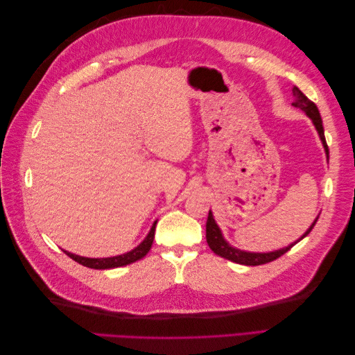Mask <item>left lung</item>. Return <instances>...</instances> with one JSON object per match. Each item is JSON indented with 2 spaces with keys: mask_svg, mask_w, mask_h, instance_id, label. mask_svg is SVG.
<instances>
[{
  "mask_svg": "<svg viewBox=\"0 0 355 355\" xmlns=\"http://www.w3.org/2000/svg\"><path fill=\"white\" fill-rule=\"evenodd\" d=\"M293 96H295V102L292 105L295 106V108L302 110L311 118V120H313V124L317 128L321 142H323L326 155L329 158V146L326 144L323 121H321V116H320L317 105L314 102H311L297 87H293ZM317 220H318V216L313 222V225H311V227L306 230V232L302 235V237H300L297 241H295L293 244L284 247V249L275 250V252H268V253H253V252H244V250H240V249H235V247H232L227 240H225L219 227H218L216 220H214V218H213V213L210 210L209 218H207V223H206V239H207V244H209L210 249L218 256H222V257H225V259H228V261L235 262V263H240V265L257 266V265L272 262V261L278 259L280 256H283L284 253H287L296 243H299L300 240L306 237V235L311 232V230L314 228V225L317 223Z\"/></svg>",
  "mask_w": 355,
  "mask_h": 355,
  "instance_id": "8db88e82",
  "label": "left lung"
}]
</instances>
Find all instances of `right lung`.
<instances>
[{
  "instance_id": "obj_1",
  "label": "right lung",
  "mask_w": 355,
  "mask_h": 355,
  "mask_svg": "<svg viewBox=\"0 0 355 355\" xmlns=\"http://www.w3.org/2000/svg\"><path fill=\"white\" fill-rule=\"evenodd\" d=\"M155 225H157V220L153 223V227H151V230H149L145 240L137 247H135L133 250L127 252L124 254H118V256H112V257H99V259H96V257H84V256L69 253L67 250H63V252H65L75 262H78L87 268H93V270H111V268H120L124 265H130L139 259H142V257L146 256L148 252L151 250L154 235H155Z\"/></svg>"
}]
</instances>
